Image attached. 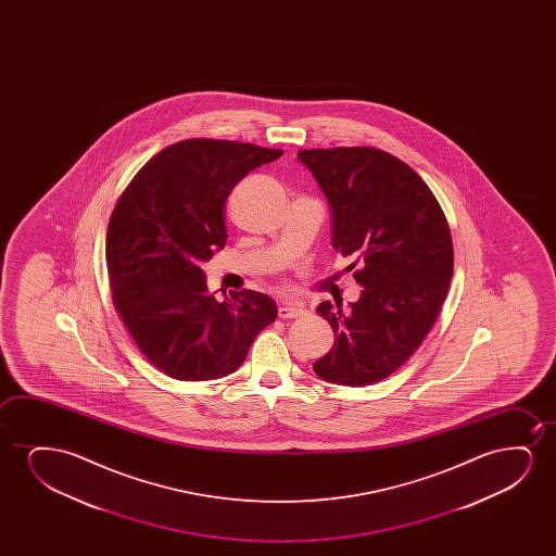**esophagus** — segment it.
I'll use <instances>...</instances> for the list:
<instances>
[{"mask_svg":"<svg viewBox=\"0 0 556 556\" xmlns=\"http://www.w3.org/2000/svg\"><path fill=\"white\" fill-rule=\"evenodd\" d=\"M304 313V305L298 304V302H281L279 304V317L281 319H298Z\"/></svg>","mask_w":556,"mask_h":556,"instance_id":"34e87169","label":"esophagus"}]
</instances>
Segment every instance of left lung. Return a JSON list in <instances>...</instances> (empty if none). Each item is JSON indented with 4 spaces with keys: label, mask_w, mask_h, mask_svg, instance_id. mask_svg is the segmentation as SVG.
<instances>
[{
    "label": "left lung",
    "mask_w": 556,
    "mask_h": 556,
    "mask_svg": "<svg viewBox=\"0 0 556 556\" xmlns=\"http://www.w3.org/2000/svg\"><path fill=\"white\" fill-rule=\"evenodd\" d=\"M332 211V247L353 256L363 287L350 309L323 302L334 345L313 370L363 388L388 378L426 340L448 294L454 247L439 201L416 170L391 153L353 146L300 150Z\"/></svg>",
    "instance_id": "left-lung-1"
}]
</instances>
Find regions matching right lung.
I'll return each mask as SVG.
<instances>
[{"instance_id":"add662e5","label":"right lung","mask_w":556,"mask_h":556,"mask_svg":"<svg viewBox=\"0 0 556 556\" xmlns=\"http://www.w3.org/2000/svg\"><path fill=\"white\" fill-rule=\"evenodd\" d=\"M282 150L188 138L138 170L108 224L106 264L123 325L157 370L182 381L218 380L243 365L277 304L256 290L218 302L199 267L224 249V205L249 170Z\"/></svg>"}]
</instances>
